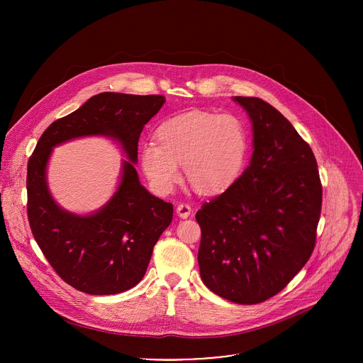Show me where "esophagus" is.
Returning a JSON list of instances; mask_svg holds the SVG:
<instances>
[{"mask_svg":"<svg viewBox=\"0 0 363 363\" xmlns=\"http://www.w3.org/2000/svg\"><path fill=\"white\" fill-rule=\"evenodd\" d=\"M191 206L188 203H179L177 206V214L181 217V218H188L191 216Z\"/></svg>","mask_w":363,"mask_h":363,"instance_id":"obj_1","label":"esophagus"}]
</instances>
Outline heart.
I'll list each match as a JSON object with an SVG mask.
<instances>
[{
    "instance_id": "obj_1",
    "label": "heart",
    "mask_w": 363,
    "mask_h": 363,
    "mask_svg": "<svg viewBox=\"0 0 363 363\" xmlns=\"http://www.w3.org/2000/svg\"><path fill=\"white\" fill-rule=\"evenodd\" d=\"M156 142L140 149V165L155 191L169 194L184 165L188 184L198 194L217 195L241 175L248 133L234 115L191 111L165 119L155 132Z\"/></svg>"
}]
</instances>
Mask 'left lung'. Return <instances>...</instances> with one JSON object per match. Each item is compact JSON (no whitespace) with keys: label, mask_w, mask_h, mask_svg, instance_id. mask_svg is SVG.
Returning <instances> with one entry per match:
<instances>
[{"label":"left lung","mask_w":363,"mask_h":363,"mask_svg":"<svg viewBox=\"0 0 363 363\" xmlns=\"http://www.w3.org/2000/svg\"><path fill=\"white\" fill-rule=\"evenodd\" d=\"M254 132L242 175L203 202L198 264L203 284L238 303L257 304L281 291L316 244L322 182L312 147L270 103L235 96Z\"/></svg>","instance_id":"1"}]
</instances>
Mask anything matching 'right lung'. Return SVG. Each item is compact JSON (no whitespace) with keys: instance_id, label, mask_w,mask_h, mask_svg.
Segmentation results:
<instances>
[{"instance_id":"right-lung-1","label":"right lung","mask_w":363,"mask_h":363,"mask_svg":"<svg viewBox=\"0 0 363 363\" xmlns=\"http://www.w3.org/2000/svg\"><path fill=\"white\" fill-rule=\"evenodd\" d=\"M165 103L161 94L99 93L82 108L51 123L40 136L27 165V216L31 233L53 270L87 294H118L146 273L155 244L172 221L174 206L139 182L133 164L143 126ZM103 134L127 152L121 185L96 215L80 218L50 198L45 167L50 149L73 137Z\"/></svg>"}]
</instances>
